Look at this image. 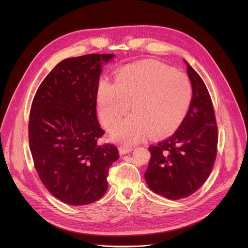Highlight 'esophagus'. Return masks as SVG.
I'll return each mask as SVG.
<instances>
[{"label": "esophagus", "instance_id": "1", "mask_svg": "<svg viewBox=\"0 0 248 248\" xmlns=\"http://www.w3.org/2000/svg\"><path fill=\"white\" fill-rule=\"evenodd\" d=\"M133 151V148L132 147H126V146H121L119 148V153L121 155H126V154H129Z\"/></svg>", "mask_w": 248, "mask_h": 248}]
</instances>
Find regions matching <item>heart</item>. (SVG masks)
Segmentation results:
<instances>
[{
    "instance_id": "heart-1",
    "label": "heart",
    "mask_w": 248,
    "mask_h": 248,
    "mask_svg": "<svg viewBox=\"0 0 248 248\" xmlns=\"http://www.w3.org/2000/svg\"><path fill=\"white\" fill-rule=\"evenodd\" d=\"M99 116L114 140L126 145L140 141L148 133L164 137L184 119L192 100V87L182 73L166 66L146 61L132 64L117 72L114 83L102 80L98 86Z\"/></svg>"
}]
</instances>
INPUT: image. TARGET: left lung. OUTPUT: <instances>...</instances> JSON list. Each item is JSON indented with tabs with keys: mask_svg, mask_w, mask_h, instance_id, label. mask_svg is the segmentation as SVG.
Wrapping results in <instances>:
<instances>
[{
	"mask_svg": "<svg viewBox=\"0 0 248 248\" xmlns=\"http://www.w3.org/2000/svg\"><path fill=\"white\" fill-rule=\"evenodd\" d=\"M184 63L193 89L189 109L172 137L149 147L151 158L144 174L154 193L175 201L191 196L203 185L212 171L217 145L208 90L202 77Z\"/></svg>",
	"mask_w": 248,
	"mask_h": 248,
	"instance_id": "obj_1",
	"label": "left lung"
}]
</instances>
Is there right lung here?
Returning <instances> with one entry per match:
<instances>
[{"label": "right lung", "instance_id": "right-lung-1", "mask_svg": "<svg viewBox=\"0 0 248 248\" xmlns=\"http://www.w3.org/2000/svg\"><path fill=\"white\" fill-rule=\"evenodd\" d=\"M114 54H88L61 61L39 86L31 108L30 147L45 187L70 205L98 201L108 171L119 158L112 144L99 145L105 132L96 116L102 64Z\"/></svg>", "mask_w": 248, "mask_h": 248}]
</instances>
